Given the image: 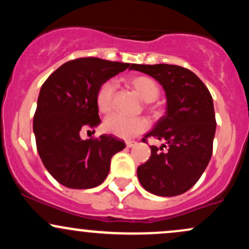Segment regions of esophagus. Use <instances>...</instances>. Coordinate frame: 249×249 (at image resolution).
I'll return each mask as SVG.
<instances>
[{"mask_svg": "<svg viewBox=\"0 0 249 249\" xmlns=\"http://www.w3.org/2000/svg\"><path fill=\"white\" fill-rule=\"evenodd\" d=\"M125 144H126L127 147H133L134 145L137 144V142H134V141H126V142H125Z\"/></svg>", "mask_w": 249, "mask_h": 249, "instance_id": "34e87169", "label": "esophagus"}]
</instances>
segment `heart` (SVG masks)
<instances>
[{
    "label": "heart",
    "instance_id": "1",
    "mask_svg": "<svg viewBox=\"0 0 249 249\" xmlns=\"http://www.w3.org/2000/svg\"><path fill=\"white\" fill-rule=\"evenodd\" d=\"M130 85L134 89L138 96L145 102L156 101L159 96V87L156 81L147 76H133L128 79ZM116 84L113 81L103 83L97 92L96 102L98 110L102 113L110 112L113 108ZM148 127V122L142 117H128L123 113H113L105 118L103 128L105 132L113 134L119 138H131L136 134L144 132Z\"/></svg>",
    "mask_w": 249,
    "mask_h": 249
}]
</instances>
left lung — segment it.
I'll return each instance as SVG.
<instances>
[{
  "label": "left lung",
  "instance_id": "left-lung-1",
  "mask_svg": "<svg viewBox=\"0 0 249 249\" xmlns=\"http://www.w3.org/2000/svg\"><path fill=\"white\" fill-rule=\"evenodd\" d=\"M130 70L153 77L166 93L165 116L142 138L144 142L156 138L166 144L150 146V159L137 168L139 181L156 196L185 193L212 157L216 127L212 96L196 73L179 65L132 64Z\"/></svg>",
  "mask_w": 249,
  "mask_h": 249
}]
</instances>
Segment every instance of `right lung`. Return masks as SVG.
I'll return each instance as SVG.
<instances>
[{
    "instance_id": "right-lung-1",
    "label": "right lung",
    "mask_w": 249,
    "mask_h": 249,
    "mask_svg": "<svg viewBox=\"0 0 249 249\" xmlns=\"http://www.w3.org/2000/svg\"><path fill=\"white\" fill-rule=\"evenodd\" d=\"M128 65L96 57L77 58L43 83L34 133L43 165L59 184L77 190L98 186L107 177L111 158L125 147L111 134L83 141L81 131L101 124L97 92Z\"/></svg>"
}]
</instances>
